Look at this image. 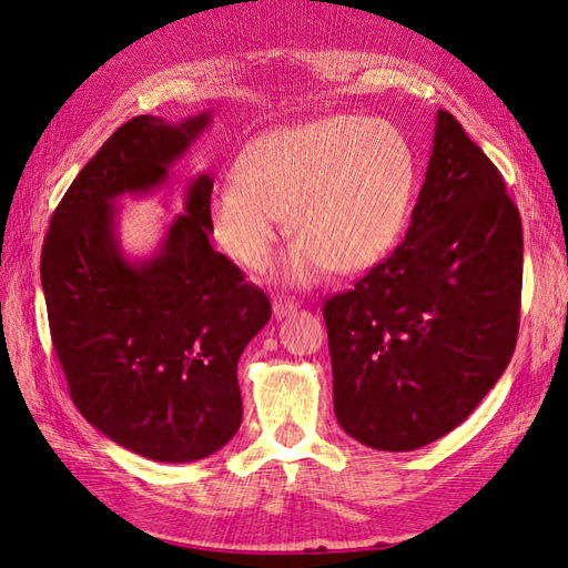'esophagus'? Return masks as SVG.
<instances>
[{"label": "esophagus", "mask_w": 568, "mask_h": 568, "mask_svg": "<svg viewBox=\"0 0 568 568\" xmlns=\"http://www.w3.org/2000/svg\"><path fill=\"white\" fill-rule=\"evenodd\" d=\"M298 307V303L294 298L288 296H274L272 298V311H274V317H286L288 313H294Z\"/></svg>", "instance_id": "esophagus-1"}]
</instances>
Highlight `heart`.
<instances>
[{"instance_id":"heart-1","label":"heart","mask_w":568,"mask_h":568,"mask_svg":"<svg viewBox=\"0 0 568 568\" xmlns=\"http://www.w3.org/2000/svg\"><path fill=\"white\" fill-rule=\"evenodd\" d=\"M417 184L407 136L386 120L338 113L255 136L220 184L209 220L215 242L251 272L270 267L282 217L298 239L284 274L311 284L326 270L359 272L398 242Z\"/></svg>"}]
</instances>
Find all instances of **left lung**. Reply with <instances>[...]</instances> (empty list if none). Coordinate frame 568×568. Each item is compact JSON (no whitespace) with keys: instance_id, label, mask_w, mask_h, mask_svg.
Segmentation results:
<instances>
[{"instance_id":"left-lung-1","label":"left lung","mask_w":568,"mask_h":568,"mask_svg":"<svg viewBox=\"0 0 568 568\" xmlns=\"http://www.w3.org/2000/svg\"><path fill=\"white\" fill-rule=\"evenodd\" d=\"M436 118L405 242L324 303L336 419L388 453L417 450L467 419L519 334V209L455 115Z\"/></svg>"}]
</instances>
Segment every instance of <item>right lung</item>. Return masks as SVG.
Listing matches in <instances>:
<instances>
[{
  "label": "right lung",
  "mask_w": 568,
  "mask_h": 568,
  "mask_svg": "<svg viewBox=\"0 0 568 568\" xmlns=\"http://www.w3.org/2000/svg\"><path fill=\"white\" fill-rule=\"evenodd\" d=\"M209 120L120 125L68 186L42 246L51 343L75 407L156 462L203 459L232 440L244 415L236 363L272 315L263 291L209 242V175L189 186L186 213L156 255L132 263L118 246L115 199L163 184Z\"/></svg>",
  "instance_id": "obj_1"
}]
</instances>
